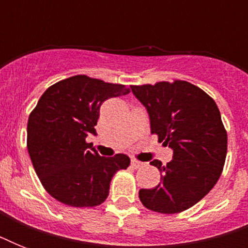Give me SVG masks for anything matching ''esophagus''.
<instances>
[{
  "label": "esophagus",
  "instance_id": "obj_1",
  "mask_svg": "<svg viewBox=\"0 0 248 248\" xmlns=\"http://www.w3.org/2000/svg\"><path fill=\"white\" fill-rule=\"evenodd\" d=\"M144 163L138 161V159H131V166L134 169H140V167H143Z\"/></svg>",
  "mask_w": 248,
  "mask_h": 248
}]
</instances>
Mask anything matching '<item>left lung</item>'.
I'll return each mask as SVG.
<instances>
[{"mask_svg": "<svg viewBox=\"0 0 248 248\" xmlns=\"http://www.w3.org/2000/svg\"><path fill=\"white\" fill-rule=\"evenodd\" d=\"M131 90L147 108L152 134L173 151L166 166L152 161L161 172V183L140 189V201L159 214L185 211L214 188L223 172L228 135L219 108L203 90L180 79Z\"/></svg>", "mask_w": 248, "mask_h": 248, "instance_id": "obj_1", "label": "left lung"}]
</instances>
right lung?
Segmentation results:
<instances>
[{"instance_id": "1", "label": "right lung", "mask_w": 248, "mask_h": 248, "mask_svg": "<svg viewBox=\"0 0 248 248\" xmlns=\"http://www.w3.org/2000/svg\"><path fill=\"white\" fill-rule=\"evenodd\" d=\"M130 93L124 85L78 75L50 86L29 114L27 148L37 176L51 197L72 207H93L107 200L113 175L126 170V155L100 157L86 138L105 100Z\"/></svg>"}]
</instances>
